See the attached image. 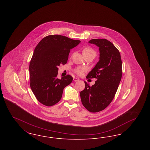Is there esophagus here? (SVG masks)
Here are the masks:
<instances>
[{
  "instance_id": "esophagus-1",
  "label": "esophagus",
  "mask_w": 150,
  "mask_h": 150,
  "mask_svg": "<svg viewBox=\"0 0 150 150\" xmlns=\"http://www.w3.org/2000/svg\"><path fill=\"white\" fill-rule=\"evenodd\" d=\"M73 80H74V81H78L79 80V79L78 78H74Z\"/></svg>"
}]
</instances>
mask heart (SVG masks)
<instances>
[{
  "label": "heart",
  "instance_id": "heart-1",
  "mask_svg": "<svg viewBox=\"0 0 150 150\" xmlns=\"http://www.w3.org/2000/svg\"><path fill=\"white\" fill-rule=\"evenodd\" d=\"M83 54L84 56H86V55H89V54H92L94 55V56H96V52L94 51V50H93L92 48H90V47H86L83 50ZM86 69L84 67H79L78 69H76L75 70V72L79 75H81L82 72L83 71H84L86 70Z\"/></svg>",
  "mask_w": 150,
  "mask_h": 150
}]
</instances>
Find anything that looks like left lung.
Masks as SVG:
<instances>
[{
	"mask_svg": "<svg viewBox=\"0 0 150 150\" xmlns=\"http://www.w3.org/2000/svg\"><path fill=\"white\" fill-rule=\"evenodd\" d=\"M89 43L99 47L100 60L86 78L97 80L92 86L84 81L80 98L86 110L97 112L106 108L114 98L121 81L122 62L119 51L107 39H94Z\"/></svg>",
	"mask_w": 150,
	"mask_h": 150,
	"instance_id": "8db88e82",
	"label": "left lung"
}]
</instances>
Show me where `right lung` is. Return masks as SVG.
I'll list each match as a JSON object with an SVG mask.
<instances>
[{"mask_svg": "<svg viewBox=\"0 0 150 150\" xmlns=\"http://www.w3.org/2000/svg\"><path fill=\"white\" fill-rule=\"evenodd\" d=\"M80 43L64 36L50 35L36 45L29 65L30 85L36 99L44 105L56 104L64 87L71 83L70 75L58 78V67L67 63L70 50Z\"/></svg>", "mask_w": 150, "mask_h": 150, "instance_id": "1", "label": "right lung"}]
</instances>
